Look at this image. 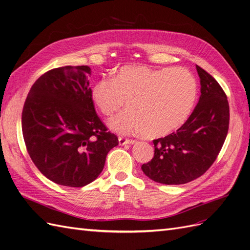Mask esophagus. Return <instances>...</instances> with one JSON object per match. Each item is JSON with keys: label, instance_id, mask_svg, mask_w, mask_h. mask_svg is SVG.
Segmentation results:
<instances>
[{"label": "esophagus", "instance_id": "obj_1", "mask_svg": "<svg viewBox=\"0 0 250 250\" xmlns=\"http://www.w3.org/2000/svg\"><path fill=\"white\" fill-rule=\"evenodd\" d=\"M135 141L129 140L124 137H119V145L120 146H124V145H128V144H134Z\"/></svg>", "mask_w": 250, "mask_h": 250}]
</instances>
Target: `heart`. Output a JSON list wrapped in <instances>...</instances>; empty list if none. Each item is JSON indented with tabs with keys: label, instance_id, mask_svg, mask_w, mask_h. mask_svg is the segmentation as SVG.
Segmentation results:
<instances>
[{
	"label": "heart",
	"instance_id": "obj_1",
	"mask_svg": "<svg viewBox=\"0 0 250 250\" xmlns=\"http://www.w3.org/2000/svg\"><path fill=\"white\" fill-rule=\"evenodd\" d=\"M197 97V81L185 67L152 69L146 65H124L115 78L103 77L92 87V99L103 115L111 117L112 131L142 133L161 138L175 131L190 116Z\"/></svg>",
	"mask_w": 250,
	"mask_h": 250
}]
</instances>
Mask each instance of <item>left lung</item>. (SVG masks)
<instances>
[{"label":"left lung","mask_w":250,"mask_h":250,"mask_svg":"<svg viewBox=\"0 0 250 250\" xmlns=\"http://www.w3.org/2000/svg\"><path fill=\"white\" fill-rule=\"evenodd\" d=\"M196 69L201 85L197 105L176 132L153 141L154 156L142 166L156 183L183 185L198 178L216 161L228 135V98L213 76L198 65Z\"/></svg>","instance_id":"obj_1"}]
</instances>
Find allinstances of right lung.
Here are the masks:
<instances>
[{
  "instance_id": "1",
  "label": "right lung",
  "mask_w": 250,
  "mask_h": 250,
  "mask_svg": "<svg viewBox=\"0 0 250 250\" xmlns=\"http://www.w3.org/2000/svg\"><path fill=\"white\" fill-rule=\"evenodd\" d=\"M88 65L53 69L37 79L21 115L22 137L32 162L60 186L80 188L102 172L118 138L97 116Z\"/></svg>"
}]
</instances>
